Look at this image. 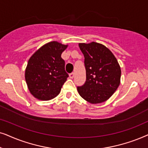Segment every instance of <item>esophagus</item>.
<instances>
[{
	"mask_svg": "<svg viewBox=\"0 0 148 148\" xmlns=\"http://www.w3.org/2000/svg\"><path fill=\"white\" fill-rule=\"evenodd\" d=\"M69 76H70V78H74V72L70 73V74H69Z\"/></svg>",
	"mask_w": 148,
	"mask_h": 148,
	"instance_id": "1",
	"label": "esophagus"
}]
</instances>
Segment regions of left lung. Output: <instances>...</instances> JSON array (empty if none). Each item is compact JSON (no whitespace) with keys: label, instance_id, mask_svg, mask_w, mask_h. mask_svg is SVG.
<instances>
[{"label":"left lung","instance_id":"left-lung-1","mask_svg":"<svg viewBox=\"0 0 148 148\" xmlns=\"http://www.w3.org/2000/svg\"><path fill=\"white\" fill-rule=\"evenodd\" d=\"M84 57L86 81L78 93L90 103H100L111 97L121 82V70L113 53L104 45L79 43Z\"/></svg>","mask_w":148,"mask_h":148}]
</instances>
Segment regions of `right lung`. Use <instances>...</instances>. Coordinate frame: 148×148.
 Here are the masks:
<instances>
[{
  "label": "right lung",
  "mask_w": 148,
  "mask_h": 148,
  "mask_svg": "<svg viewBox=\"0 0 148 148\" xmlns=\"http://www.w3.org/2000/svg\"><path fill=\"white\" fill-rule=\"evenodd\" d=\"M67 47L53 41L41 47L29 58L25 78L29 92L34 97L47 101L60 94L68 77L65 62L61 57Z\"/></svg>",
  "instance_id": "obj_1"
}]
</instances>
